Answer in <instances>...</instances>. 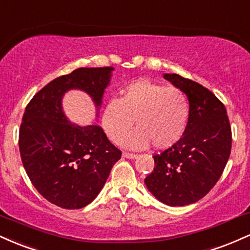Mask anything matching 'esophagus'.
Segmentation results:
<instances>
[{"label": "esophagus", "instance_id": "34e87169", "mask_svg": "<svg viewBox=\"0 0 250 250\" xmlns=\"http://www.w3.org/2000/svg\"><path fill=\"white\" fill-rule=\"evenodd\" d=\"M122 156L125 157V159H130V160L137 159V155L136 154H131V153H123Z\"/></svg>", "mask_w": 250, "mask_h": 250}]
</instances>
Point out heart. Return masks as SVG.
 Wrapping results in <instances>:
<instances>
[{"mask_svg":"<svg viewBox=\"0 0 250 250\" xmlns=\"http://www.w3.org/2000/svg\"><path fill=\"white\" fill-rule=\"evenodd\" d=\"M190 119L187 95L179 88L150 80H137L114 97L102 110L101 125L111 142H119L132 126L137 129L121 140L123 147L145 149L153 143L157 149H168L185 135Z\"/></svg>","mask_w":250,"mask_h":250,"instance_id":"heart-1","label":"heart"}]
</instances>
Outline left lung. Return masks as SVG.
Listing matches in <instances>:
<instances>
[{"mask_svg": "<svg viewBox=\"0 0 250 250\" xmlns=\"http://www.w3.org/2000/svg\"><path fill=\"white\" fill-rule=\"evenodd\" d=\"M163 77L187 95L190 119L176 145L154 155L145 183L162 203L180 207L197 202L216 185L230 155L231 129L226 107L210 90L177 74Z\"/></svg>", "mask_w": 250, "mask_h": 250, "instance_id": "left-lung-1", "label": "left lung"}]
</instances>
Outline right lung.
Instances as JSON below:
<instances>
[{"label":"right lung","instance_id":"add662e5","mask_svg":"<svg viewBox=\"0 0 250 250\" xmlns=\"http://www.w3.org/2000/svg\"><path fill=\"white\" fill-rule=\"evenodd\" d=\"M113 71V67L79 68L48 83L25 108L19 136L22 163L36 190L61 208L89 205L121 159L100 125H75L62 107L64 94L77 89L91 97L99 116Z\"/></svg>","mask_w":250,"mask_h":250}]
</instances>
